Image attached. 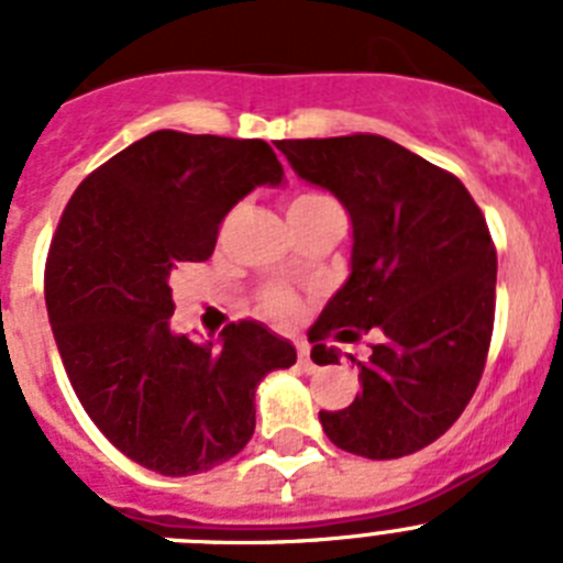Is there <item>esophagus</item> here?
I'll return each instance as SVG.
<instances>
[{
	"label": "esophagus",
	"mask_w": 563,
	"mask_h": 563,
	"mask_svg": "<svg viewBox=\"0 0 563 563\" xmlns=\"http://www.w3.org/2000/svg\"><path fill=\"white\" fill-rule=\"evenodd\" d=\"M298 366H301L305 372L318 369L316 361H312V355H310V343H298Z\"/></svg>",
	"instance_id": "obj_1"
}]
</instances>
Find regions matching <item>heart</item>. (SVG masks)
I'll use <instances>...</instances> for the list:
<instances>
[{"mask_svg": "<svg viewBox=\"0 0 563 563\" xmlns=\"http://www.w3.org/2000/svg\"><path fill=\"white\" fill-rule=\"evenodd\" d=\"M321 208H341L335 200H332L330 194L324 191H305L298 194L296 200L290 202V211H321ZM258 305L262 310L271 312L276 318H290L296 312V296L285 287H271V290L262 292L258 298Z\"/></svg>", "mask_w": 563, "mask_h": 563, "instance_id": "b5f03b06", "label": "heart"}]
</instances>
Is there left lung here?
<instances>
[{
    "label": "left lung",
    "instance_id": "left-lung-1",
    "mask_svg": "<svg viewBox=\"0 0 563 563\" xmlns=\"http://www.w3.org/2000/svg\"><path fill=\"white\" fill-rule=\"evenodd\" d=\"M276 146L352 220V271L310 327L312 361H338L330 335H377L357 361L361 395L318 415L324 434L366 460L415 454L454 426L485 369L496 310L485 217L454 174L380 134Z\"/></svg>",
    "mask_w": 563,
    "mask_h": 563
}]
</instances>
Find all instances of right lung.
<instances>
[{"label":"right lung","mask_w":563,"mask_h":563,"mask_svg":"<svg viewBox=\"0 0 563 563\" xmlns=\"http://www.w3.org/2000/svg\"><path fill=\"white\" fill-rule=\"evenodd\" d=\"M285 168L265 141L161 129L109 157L69 197L49 242L44 301L89 420L163 476L222 465L256 429V386L296 363L258 321L220 341L172 330V273L206 262L225 213Z\"/></svg>","instance_id":"1"}]
</instances>
